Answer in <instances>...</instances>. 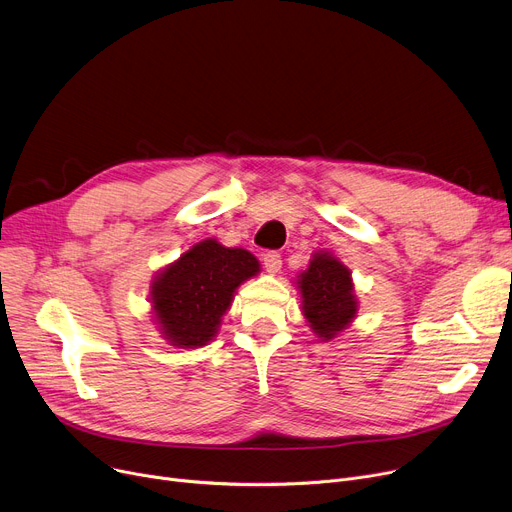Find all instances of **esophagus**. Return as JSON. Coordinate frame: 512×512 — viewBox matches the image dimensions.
I'll use <instances>...</instances> for the list:
<instances>
[{"mask_svg":"<svg viewBox=\"0 0 512 512\" xmlns=\"http://www.w3.org/2000/svg\"><path fill=\"white\" fill-rule=\"evenodd\" d=\"M263 267H265L267 274L276 276L282 270V257L278 253H274V251L272 253H265L263 255Z\"/></svg>","mask_w":512,"mask_h":512,"instance_id":"34e87169","label":"esophagus"}]
</instances>
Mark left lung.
Wrapping results in <instances>:
<instances>
[{"mask_svg": "<svg viewBox=\"0 0 512 512\" xmlns=\"http://www.w3.org/2000/svg\"><path fill=\"white\" fill-rule=\"evenodd\" d=\"M294 286L301 294V313L321 342H330L351 328L359 313L353 272L332 251H315L309 265L294 278Z\"/></svg>", "mask_w": 512, "mask_h": 512, "instance_id": "left-lung-1", "label": "left lung"}]
</instances>
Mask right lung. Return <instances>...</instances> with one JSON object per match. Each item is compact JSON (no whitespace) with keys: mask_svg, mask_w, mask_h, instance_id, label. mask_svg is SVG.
I'll list each match as a JSON object with an SVG mask.
<instances>
[{"mask_svg":"<svg viewBox=\"0 0 512 512\" xmlns=\"http://www.w3.org/2000/svg\"><path fill=\"white\" fill-rule=\"evenodd\" d=\"M261 272L253 253L205 238L161 267L149 286L153 324L174 348L193 351L220 332L236 290Z\"/></svg>","mask_w":512,"mask_h":512,"instance_id":"right-lung-1","label":"right lung"}]
</instances>
